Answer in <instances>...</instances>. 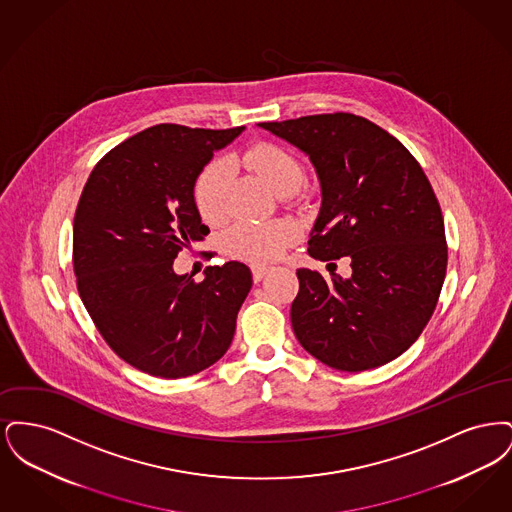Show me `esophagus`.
Listing matches in <instances>:
<instances>
[{
    "label": "esophagus",
    "instance_id": "34e87169",
    "mask_svg": "<svg viewBox=\"0 0 512 512\" xmlns=\"http://www.w3.org/2000/svg\"><path fill=\"white\" fill-rule=\"evenodd\" d=\"M251 272H253V280H255V282H261L268 272V267H259V265H257V267H251Z\"/></svg>",
    "mask_w": 512,
    "mask_h": 512
}]
</instances>
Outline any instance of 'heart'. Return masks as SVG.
<instances>
[{
    "mask_svg": "<svg viewBox=\"0 0 512 512\" xmlns=\"http://www.w3.org/2000/svg\"><path fill=\"white\" fill-rule=\"evenodd\" d=\"M244 163L280 197L292 195L303 182V165L290 149L257 144L244 155ZM228 178L224 161L209 163L195 180V207L201 219L213 222L222 213V194ZM295 230L284 220L240 222L226 234V247L234 257L251 263H268L292 244Z\"/></svg>",
    "mask_w": 512,
    "mask_h": 512,
    "instance_id": "b5f03b06",
    "label": "heart"
}]
</instances>
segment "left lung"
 I'll return each instance as SVG.
<instances>
[{
  "mask_svg": "<svg viewBox=\"0 0 512 512\" xmlns=\"http://www.w3.org/2000/svg\"><path fill=\"white\" fill-rule=\"evenodd\" d=\"M303 151L320 182L309 255L330 278L297 268L295 338L343 372L386 365L405 353L432 317L447 268L438 199L420 165L384 128L351 113L259 122ZM347 256L352 276L333 261Z\"/></svg>",
  "mask_w": 512,
  "mask_h": 512,
  "instance_id": "1",
  "label": "left lung"
}]
</instances>
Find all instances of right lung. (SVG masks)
<instances>
[{
    "label": "right lung",
    "mask_w": 512,
    "mask_h": 512,
    "mask_svg": "<svg viewBox=\"0 0 512 512\" xmlns=\"http://www.w3.org/2000/svg\"><path fill=\"white\" fill-rule=\"evenodd\" d=\"M242 132L151 126L113 147L80 195L73 226L80 299L109 347L151 376L197 374L234 338L253 284L249 267H209L195 284L172 263L209 234L195 207V180Z\"/></svg>",
    "instance_id": "1"
}]
</instances>
